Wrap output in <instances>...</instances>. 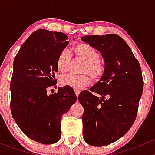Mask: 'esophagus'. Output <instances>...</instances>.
I'll use <instances>...</instances> for the list:
<instances>
[{
	"mask_svg": "<svg viewBox=\"0 0 155 155\" xmlns=\"http://www.w3.org/2000/svg\"><path fill=\"white\" fill-rule=\"evenodd\" d=\"M79 93H80V91H78V90H75V94H76L77 97H78Z\"/></svg>",
	"mask_w": 155,
	"mask_h": 155,
	"instance_id": "34e87169",
	"label": "esophagus"
}]
</instances>
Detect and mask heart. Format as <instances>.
Wrapping results in <instances>:
<instances>
[{"label": "heart", "instance_id": "heart-1", "mask_svg": "<svg viewBox=\"0 0 155 155\" xmlns=\"http://www.w3.org/2000/svg\"><path fill=\"white\" fill-rule=\"evenodd\" d=\"M75 55L84 62L82 72L87 73L94 80H98L105 72V66L100 62L99 53L94 47L87 43H79L74 47ZM71 55L68 50H64L57 57V66L59 71L65 73L68 71V65L71 61ZM91 82L87 75L75 76L72 74L64 75L61 78V83L64 86H68L74 90L83 89Z\"/></svg>", "mask_w": 155, "mask_h": 155}]
</instances>
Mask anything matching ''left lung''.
Segmentation results:
<instances>
[{"label":"left lung","mask_w":155,"mask_h":155,"mask_svg":"<svg viewBox=\"0 0 155 155\" xmlns=\"http://www.w3.org/2000/svg\"><path fill=\"white\" fill-rule=\"evenodd\" d=\"M101 53L105 72L90 91L79 94L84 108L83 135L86 143L105 146L127 134L137 114L143 92L141 68L127 42L116 34L82 36Z\"/></svg>","instance_id":"8db88e82"}]
</instances>
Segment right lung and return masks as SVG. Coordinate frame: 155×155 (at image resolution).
Returning <instances> with one entry per match:
<instances>
[{
  "instance_id": "right-lung-1",
  "label": "right lung",
  "mask_w": 155,
  "mask_h": 155,
  "mask_svg": "<svg viewBox=\"0 0 155 155\" xmlns=\"http://www.w3.org/2000/svg\"><path fill=\"white\" fill-rule=\"evenodd\" d=\"M63 32L38 29L23 43L13 64L11 81V112L21 131L30 139L43 144L61 139V118L77 101L72 87L55 85L59 54L68 46Z\"/></svg>"
}]
</instances>
